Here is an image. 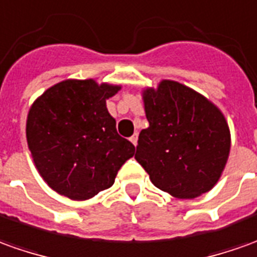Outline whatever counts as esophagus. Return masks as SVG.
<instances>
[{"label": "esophagus", "mask_w": 257, "mask_h": 257, "mask_svg": "<svg viewBox=\"0 0 257 257\" xmlns=\"http://www.w3.org/2000/svg\"><path fill=\"white\" fill-rule=\"evenodd\" d=\"M130 141H132L134 146H137V141H139V136H137V134L132 136V137H130Z\"/></svg>", "instance_id": "esophagus-1"}]
</instances>
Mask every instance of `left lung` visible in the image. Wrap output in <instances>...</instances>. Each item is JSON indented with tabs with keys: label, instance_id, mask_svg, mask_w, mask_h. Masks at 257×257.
Here are the masks:
<instances>
[{
	"label": "left lung",
	"instance_id": "8db88e82",
	"mask_svg": "<svg viewBox=\"0 0 257 257\" xmlns=\"http://www.w3.org/2000/svg\"><path fill=\"white\" fill-rule=\"evenodd\" d=\"M150 125L141 130L136 159L162 192L196 199L224 172L231 133L222 111L186 85L162 79L143 91Z\"/></svg>",
	"mask_w": 257,
	"mask_h": 257
}]
</instances>
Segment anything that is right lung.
<instances>
[{
    "label": "right lung",
    "mask_w": 257,
    "mask_h": 257,
    "mask_svg": "<svg viewBox=\"0 0 257 257\" xmlns=\"http://www.w3.org/2000/svg\"><path fill=\"white\" fill-rule=\"evenodd\" d=\"M120 85L65 79L32 103L26 141L37 172L54 192L82 201L109 189L136 148L120 137L106 100Z\"/></svg>",
    "instance_id": "right-lung-1"
}]
</instances>
